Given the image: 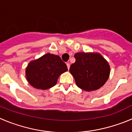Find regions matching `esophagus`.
<instances>
[{
    "label": "esophagus",
    "mask_w": 132,
    "mask_h": 132,
    "mask_svg": "<svg viewBox=\"0 0 132 132\" xmlns=\"http://www.w3.org/2000/svg\"><path fill=\"white\" fill-rule=\"evenodd\" d=\"M66 65H67V68H68V69H69V67H70V64L69 63H66Z\"/></svg>",
    "instance_id": "34e87169"
}]
</instances>
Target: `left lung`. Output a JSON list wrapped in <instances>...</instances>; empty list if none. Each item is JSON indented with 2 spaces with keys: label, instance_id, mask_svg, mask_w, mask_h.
I'll return each instance as SVG.
<instances>
[{
  "label": "left lung",
  "instance_id": "1",
  "mask_svg": "<svg viewBox=\"0 0 132 132\" xmlns=\"http://www.w3.org/2000/svg\"><path fill=\"white\" fill-rule=\"evenodd\" d=\"M74 57L75 62L71 64L69 71L78 87L86 91H92L105 84L110 68L100 53L79 52Z\"/></svg>",
  "mask_w": 132,
  "mask_h": 132
}]
</instances>
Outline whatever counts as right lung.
I'll return each mask as SVG.
<instances>
[{
  "label": "right lung",
  "mask_w": 132,
  "mask_h": 132,
  "mask_svg": "<svg viewBox=\"0 0 132 132\" xmlns=\"http://www.w3.org/2000/svg\"><path fill=\"white\" fill-rule=\"evenodd\" d=\"M67 70V65L59 56L48 53L29 63L26 77L32 87L46 90L55 86L60 75Z\"/></svg>",
  "instance_id": "add662e5"
}]
</instances>
